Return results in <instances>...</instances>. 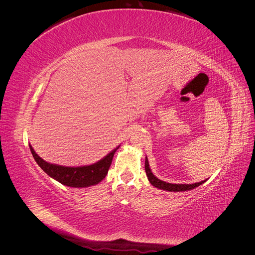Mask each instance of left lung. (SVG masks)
I'll use <instances>...</instances> for the list:
<instances>
[{"label": "left lung", "instance_id": "1", "mask_svg": "<svg viewBox=\"0 0 255 255\" xmlns=\"http://www.w3.org/2000/svg\"><path fill=\"white\" fill-rule=\"evenodd\" d=\"M144 169H145V173L146 176H148V180L149 182L153 185L154 187L159 188V189H163V190H167V191H186V190H191L194 189L200 185L203 184L205 181H201L199 183H195V184H171V183H167L161 181L157 177L154 175L151 171L150 166H149V161L148 158L145 157V163H144Z\"/></svg>", "mask_w": 255, "mask_h": 255}]
</instances>
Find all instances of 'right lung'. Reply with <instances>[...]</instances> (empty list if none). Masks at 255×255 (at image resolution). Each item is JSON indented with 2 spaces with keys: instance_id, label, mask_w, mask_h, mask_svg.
Listing matches in <instances>:
<instances>
[{
  "instance_id": "obj_1",
  "label": "right lung",
  "mask_w": 255,
  "mask_h": 255,
  "mask_svg": "<svg viewBox=\"0 0 255 255\" xmlns=\"http://www.w3.org/2000/svg\"><path fill=\"white\" fill-rule=\"evenodd\" d=\"M119 146L110 152L105 157L100 159L97 163L89 166L80 167H66L56 164H51L43 160L34 151L33 146L29 144L30 152L42 170L47 173L52 179L56 180L60 184L70 187H89L99 184L106 176L109 169L112 165V160L115 152L118 150Z\"/></svg>"
}]
</instances>
